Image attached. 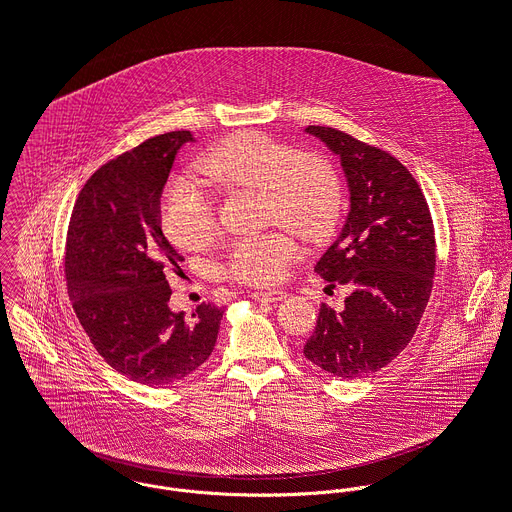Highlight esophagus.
<instances>
[{"label":"esophagus","instance_id":"obj_1","mask_svg":"<svg viewBox=\"0 0 512 512\" xmlns=\"http://www.w3.org/2000/svg\"><path fill=\"white\" fill-rule=\"evenodd\" d=\"M251 297L255 301H261V303H277V301H283L287 297V293L279 291V289H275V291H255Z\"/></svg>","mask_w":512,"mask_h":512}]
</instances>
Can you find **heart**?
<instances>
[{
	"mask_svg": "<svg viewBox=\"0 0 512 512\" xmlns=\"http://www.w3.org/2000/svg\"><path fill=\"white\" fill-rule=\"evenodd\" d=\"M199 173L223 189H257L265 221L295 229L307 239H323L339 221L343 191L335 167L317 153H295L283 141L259 131L229 135L199 161ZM161 215L167 235L185 249H203L217 233L211 195L189 175L169 181ZM299 257L289 229H271L231 241L225 273L249 285H273Z\"/></svg>",
	"mask_w": 512,
	"mask_h": 512,
	"instance_id": "heart-1",
	"label": "heart"
}]
</instances>
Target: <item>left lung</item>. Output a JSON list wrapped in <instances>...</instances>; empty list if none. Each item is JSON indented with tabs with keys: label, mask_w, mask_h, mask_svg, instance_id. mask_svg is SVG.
Here are the masks:
<instances>
[{
	"label": "left lung",
	"mask_w": 512,
	"mask_h": 512,
	"mask_svg": "<svg viewBox=\"0 0 512 512\" xmlns=\"http://www.w3.org/2000/svg\"><path fill=\"white\" fill-rule=\"evenodd\" d=\"M307 133L339 155L351 209L315 273L351 295L343 311L321 305L305 357L341 379L389 365L413 339L433 291L435 227L411 171L391 153L321 125Z\"/></svg>",
	"instance_id": "1"
}]
</instances>
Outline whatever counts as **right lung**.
Returning a JSON list of instances; mask_svg holds the SVG:
<instances>
[{"instance_id": "right-lung-1", "label": "right lung", "mask_w": 512, "mask_h": 512, "mask_svg": "<svg viewBox=\"0 0 512 512\" xmlns=\"http://www.w3.org/2000/svg\"><path fill=\"white\" fill-rule=\"evenodd\" d=\"M191 131L155 135L101 165L83 185L65 241L73 311L103 361L127 379L165 387L199 369L217 343L223 309H169L167 269L183 257L161 231V191Z\"/></svg>"}]
</instances>
